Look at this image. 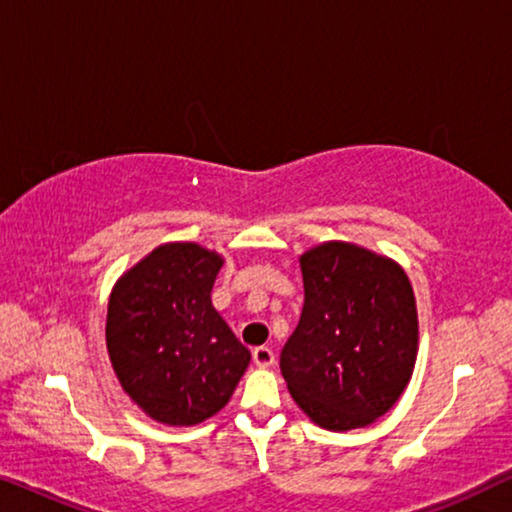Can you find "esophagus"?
<instances>
[{"mask_svg": "<svg viewBox=\"0 0 512 512\" xmlns=\"http://www.w3.org/2000/svg\"><path fill=\"white\" fill-rule=\"evenodd\" d=\"M251 356H254V363L258 368L275 366V352H272L270 347H256L254 352H251Z\"/></svg>", "mask_w": 512, "mask_h": 512, "instance_id": "34e87169", "label": "esophagus"}]
</instances>
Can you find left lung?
<instances>
[{"label":"left lung","instance_id":"1","mask_svg":"<svg viewBox=\"0 0 512 512\" xmlns=\"http://www.w3.org/2000/svg\"><path fill=\"white\" fill-rule=\"evenodd\" d=\"M305 303L279 368L300 410L328 431L394 408L417 361V305L401 265L349 242L300 256Z\"/></svg>","mask_w":512,"mask_h":512}]
</instances>
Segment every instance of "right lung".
Instances as JSON below:
<instances>
[{
	"label": "right lung",
	"mask_w": 512,
	"mask_h": 512,
	"mask_svg": "<svg viewBox=\"0 0 512 512\" xmlns=\"http://www.w3.org/2000/svg\"><path fill=\"white\" fill-rule=\"evenodd\" d=\"M223 265L195 242L160 244L109 296L107 349L132 401L156 422L193 426L230 401L249 349L212 305Z\"/></svg>",
	"instance_id": "right-lung-1"
}]
</instances>
